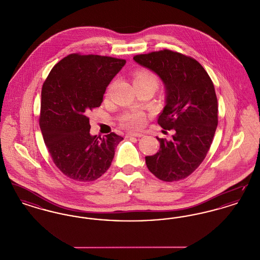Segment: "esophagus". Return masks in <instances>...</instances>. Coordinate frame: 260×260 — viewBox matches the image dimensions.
Listing matches in <instances>:
<instances>
[{
  "label": "esophagus",
  "instance_id": "esophagus-1",
  "mask_svg": "<svg viewBox=\"0 0 260 260\" xmlns=\"http://www.w3.org/2000/svg\"><path fill=\"white\" fill-rule=\"evenodd\" d=\"M133 136H135V137H141L142 134H138V133H128V134L126 135V138L133 137Z\"/></svg>",
  "mask_w": 260,
  "mask_h": 260
}]
</instances>
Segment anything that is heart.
I'll list each match as a JSON object with an SVG mask.
<instances>
[{"label": "heart", "mask_w": 260, "mask_h": 260, "mask_svg": "<svg viewBox=\"0 0 260 260\" xmlns=\"http://www.w3.org/2000/svg\"><path fill=\"white\" fill-rule=\"evenodd\" d=\"M134 84L143 85V84H153L157 87V78L147 70H138L134 75ZM144 120V115L140 112H134L128 114L124 119V124L131 128L139 127Z\"/></svg>", "instance_id": "heart-1"}]
</instances>
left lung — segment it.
I'll return each mask as SVG.
<instances>
[{
    "mask_svg": "<svg viewBox=\"0 0 260 260\" xmlns=\"http://www.w3.org/2000/svg\"><path fill=\"white\" fill-rule=\"evenodd\" d=\"M134 59L161 79L166 105L158 124L174 131L171 140L157 137L160 150L145 157L147 168L162 181L183 179L204 161L216 131L218 107L213 84L197 60L173 50L139 54Z\"/></svg>",
    "mask_w": 260,
    "mask_h": 260,
    "instance_id": "8db88e82",
    "label": "left lung"
}]
</instances>
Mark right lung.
I'll return each instance as SVG.
<instances>
[{"mask_svg": "<svg viewBox=\"0 0 260 260\" xmlns=\"http://www.w3.org/2000/svg\"><path fill=\"white\" fill-rule=\"evenodd\" d=\"M124 59L70 54L55 64L42 87L40 127L55 166L76 181H93L111 166L124 138L91 136L87 114L99 107Z\"/></svg>", "mask_w": 260, "mask_h": 260, "instance_id": "right-lung-1", "label": "right lung"}]
</instances>
